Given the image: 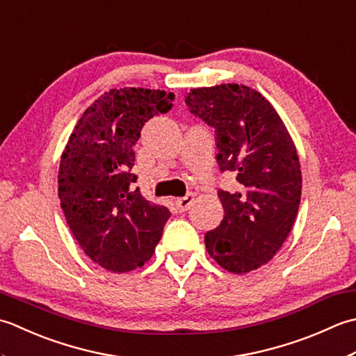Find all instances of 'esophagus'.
<instances>
[{"instance_id": "esophagus-1", "label": "esophagus", "mask_w": 356, "mask_h": 356, "mask_svg": "<svg viewBox=\"0 0 356 356\" xmlns=\"http://www.w3.org/2000/svg\"><path fill=\"white\" fill-rule=\"evenodd\" d=\"M193 193H187L186 197H183V198H178L177 201H175V206H177V209L179 210V212H186V210L192 206V202H193Z\"/></svg>"}]
</instances>
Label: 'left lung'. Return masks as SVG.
<instances>
[{
  "label": "left lung",
  "instance_id": "1",
  "mask_svg": "<svg viewBox=\"0 0 356 356\" xmlns=\"http://www.w3.org/2000/svg\"><path fill=\"white\" fill-rule=\"evenodd\" d=\"M186 104L215 129L220 172H234L238 181L236 191H218L224 218L204 235L206 249L232 273L255 270L281 249L298 213L295 144L269 101L248 86L192 89Z\"/></svg>",
  "mask_w": 356,
  "mask_h": 356
}]
</instances>
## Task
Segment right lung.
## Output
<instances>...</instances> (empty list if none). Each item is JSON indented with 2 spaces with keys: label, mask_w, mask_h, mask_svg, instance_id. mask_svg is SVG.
<instances>
[{
  "label": "right lung",
  "mask_w": 356,
  "mask_h": 356,
  "mask_svg": "<svg viewBox=\"0 0 356 356\" xmlns=\"http://www.w3.org/2000/svg\"><path fill=\"white\" fill-rule=\"evenodd\" d=\"M173 93L124 87L101 95L69 136L58 197L78 244L93 263L122 273L154 255L170 218L135 187L134 146L144 124L172 108Z\"/></svg>",
  "instance_id": "1"
}]
</instances>
